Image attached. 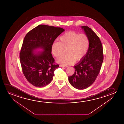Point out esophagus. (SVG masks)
I'll list each match as a JSON object with an SVG mask.
<instances>
[{"mask_svg": "<svg viewBox=\"0 0 124 124\" xmlns=\"http://www.w3.org/2000/svg\"><path fill=\"white\" fill-rule=\"evenodd\" d=\"M60 66L61 67H67L68 66L66 65H60Z\"/></svg>", "mask_w": 124, "mask_h": 124, "instance_id": "34e87169", "label": "esophagus"}]
</instances>
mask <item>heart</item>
Returning <instances> with one entry per match:
<instances>
[{
	"label": "heart",
	"mask_w": 124,
	"mask_h": 124,
	"mask_svg": "<svg viewBox=\"0 0 124 124\" xmlns=\"http://www.w3.org/2000/svg\"><path fill=\"white\" fill-rule=\"evenodd\" d=\"M89 45V40L86 35L70 31L61 36L59 41L53 43L51 50L54 55L58 57L63 53V48L66 47V54L59 56L57 61L63 64H71L83 58Z\"/></svg>",
	"instance_id": "1"
}]
</instances>
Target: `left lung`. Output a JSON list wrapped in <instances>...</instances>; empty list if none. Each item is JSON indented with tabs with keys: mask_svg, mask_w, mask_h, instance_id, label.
I'll return each mask as SVG.
<instances>
[{
	"mask_svg": "<svg viewBox=\"0 0 124 124\" xmlns=\"http://www.w3.org/2000/svg\"><path fill=\"white\" fill-rule=\"evenodd\" d=\"M89 40V47L86 54L74 66L75 73L69 77L71 85L78 89H84L95 81L100 73L103 61V48L100 38L88 26H82Z\"/></svg>",
	"mask_w": 124,
	"mask_h": 124,
	"instance_id": "1",
	"label": "left lung"
}]
</instances>
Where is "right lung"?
I'll use <instances>...</instances> for the list:
<instances>
[{"instance_id": "1", "label": "right lung", "mask_w": 124, "mask_h": 124, "mask_svg": "<svg viewBox=\"0 0 124 124\" xmlns=\"http://www.w3.org/2000/svg\"><path fill=\"white\" fill-rule=\"evenodd\" d=\"M64 29L41 24L31 30L24 38L20 52L22 71L27 81L37 87L48 85L53 80L55 64L51 46ZM41 48L43 51H34Z\"/></svg>"}]
</instances>
